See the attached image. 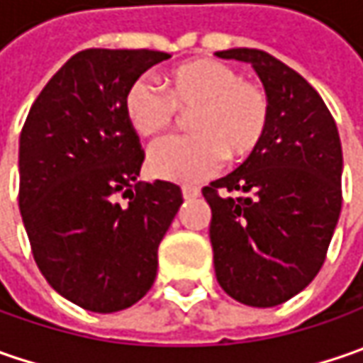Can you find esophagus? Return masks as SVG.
<instances>
[{
	"mask_svg": "<svg viewBox=\"0 0 363 363\" xmlns=\"http://www.w3.org/2000/svg\"><path fill=\"white\" fill-rule=\"evenodd\" d=\"M182 194H184L186 200H191V198H198L200 196V188H196V186H184Z\"/></svg>",
	"mask_w": 363,
	"mask_h": 363,
	"instance_id": "obj_1",
	"label": "esophagus"
}]
</instances>
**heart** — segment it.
Masks as SVG:
<instances>
[{
  "label": "heart",
  "instance_id": "1",
  "mask_svg": "<svg viewBox=\"0 0 363 363\" xmlns=\"http://www.w3.org/2000/svg\"><path fill=\"white\" fill-rule=\"evenodd\" d=\"M165 91L137 78L125 94V113L137 135L157 137L179 113H189L191 135L169 137L149 151V172L172 182H202L222 167L226 155L240 160L262 141L271 101L267 91L230 64L198 58L165 72Z\"/></svg>",
  "mask_w": 363,
  "mask_h": 363
}]
</instances>
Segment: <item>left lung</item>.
I'll list each match as a JSON object with an SVG mask.
<instances>
[{"label":"left lung","mask_w":363,"mask_h":363,"mask_svg":"<svg viewBox=\"0 0 363 363\" xmlns=\"http://www.w3.org/2000/svg\"><path fill=\"white\" fill-rule=\"evenodd\" d=\"M216 56L252 64L271 117L242 165L202 189L212 210L214 271L232 299L274 307L301 293L325 260L342 212V141L323 99L299 72L257 48Z\"/></svg>","instance_id":"left-lung-1"}]
</instances>
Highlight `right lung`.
Segmentation results:
<instances>
[{"mask_svg": "<svg viewBox=\"0 0 363 363\" xmlns=\"http://www.w3.org/2000/svg\"><path fill=\"white\" fill-rule=\"evenodd\" d=\"M169 54L89 48L50 78L20 135V212L35 264L94 313L135 305L184 202L175 184L137 182L145 153L125 113L137 78ZM129 197L125 206L118 196Z\"/></svg>", "mask_w": 363, "mask_h": 363, "instance_id": "1", "label": "right lung"}]
</instances>
